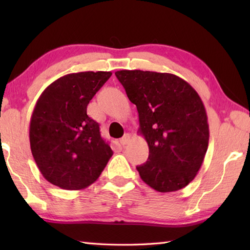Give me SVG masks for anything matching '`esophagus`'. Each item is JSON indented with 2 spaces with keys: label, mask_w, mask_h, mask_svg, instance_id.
Returning <instances> with one entry per match:
<instances>
[{
  "label": "esophagus",
  "mask_w": 250,
  "mask_h": 250,
  "mask_svg": "<svg viewBox=\"0 0 250 250\" xmlns=\"http://www.w3.org/2000/svg\"><path fill=\"white\" fill-rule=\"evenodd\" d=\"M130 140H131V137H130V134H128V133H125L124 137H122L121 139H120V143H121V146H125V145H128V143L130 142Z\"/></svg>",
  "instance_id": "obj_1"
}]
</instances>
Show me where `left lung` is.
Returning <instances> with one entry per match:
<instances>
[{"mask_svg":"<svg viewBox=\"0 0 250 250\" xmlns=\"http://www.w3.org/2000/svg\"><path fill=\"white\" fill-rule=\"evenodd\" d=\"M116 76L137 105L140 128L149 146L147 161L137 170L142 181L161 193L191 183L208 147L204 104L179 76L143 70H118Z\"/></svg>","mask_w":250,"mask_h":250,"instance_id":"8db88e82","label":"left lung"}]
</instances>
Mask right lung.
<instances>
[{"mask_svg": "<svg viewBox=\"0 0 250 250\" xmlns=\"http://www.w3.org/2000/svg\"><path fill=\"white\" fill-rule=\"evenodd\" d=\"M111 71L68 74L42 92L29 124L33 158L49 183L77 191L100 176L113 152L87 105Z\"/></svg>", "mask_w": 250, "mask_h": 250, "instance_id": "obj_1", "label": "right lung"}]
</instances>
